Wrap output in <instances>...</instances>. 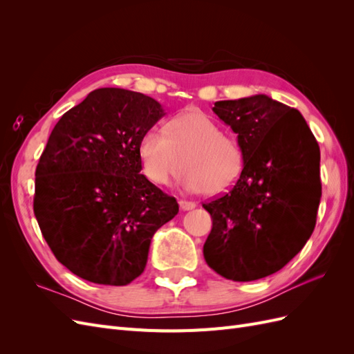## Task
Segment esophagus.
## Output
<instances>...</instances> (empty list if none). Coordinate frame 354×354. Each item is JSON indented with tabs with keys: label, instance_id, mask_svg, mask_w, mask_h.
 Segmentation results:
<instances>
[{
	"label": "esophagus",
	"instance_id": "34e87169",
	"mask_svg": "<svg viewBox=\"0 0 354 354\" xmlns=\"http://www.w3.org/2000/svg\"><path fill=\"white\" fill-rule=\"evenodd\" d=\"M178 205L183 211H189V209H194L196 207L195 202H190V201H185V199H180L178 201Z\"/></svg>",
	"mask_w": 354,
	"mask_h": 354
}]
</instances>
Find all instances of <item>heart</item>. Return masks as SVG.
<instances>
[{"label": "heart", "mask_w": 354, "mask_h": 354, "mask_svg": "<svg viewBox=\"0 0 354 354\" xmlns=\"http://www.w3.org/2000/svg\"><path fill=\"white\" fill-rule=\"evenodd\" d=\"M138 156L143 174L152 183L169 185L183 164L180 186L192 194L205 192L209 196L221 195L236 185L245 168L239 142L223 134L221 128L199 109L171 118L165 133L147 128L138 140Z\"/></svg>", "instance_id": "b5f03b06"}]
</instances>
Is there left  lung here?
I'll return each instance as SVG.
<instances>
[{
    "mask_svg": "<svg viewBox=\"0 0 354 354\" xmlns=\"http://www.w3.org/2000/svg\"><path fill=\"white\" fill-rule=\"evenodd\" d=\"M238 134L245 168L227 194L202 203L212 218L207 264L234 282L281 270L303 250L322 196L320 151L297 109L264 94L214 103Z\"/></svg>",
    "mask_w": 354,
    "mask_h": 354,
    "instance_id": "8db88e82",
    "label": "left lung"
}]
</instances>
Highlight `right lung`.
<instances>
[{
	"mask_svg": "<svg viewBox=\"0 0 354 354\" xmlns=\"http://www.w3.org/2000/svg\"><path fill=\"white\" fill-rule=\"evenodd\" d=\"M164 109L124 88H97L63 115L35 171L34 212L57 261L82 279L124 286L140 276L155 232L178 212L142 171L138 140Z\"/></svg>",
	"mask_w": 354,
	"mask_h": 354,
	"instance_id": "right-lung-1",
	"label": "right lung"
}]
</instances>
